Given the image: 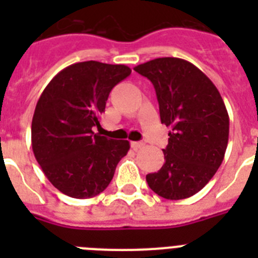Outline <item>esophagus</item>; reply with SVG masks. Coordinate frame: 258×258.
Here are the masks:
<instances>
[{
  "mask_svg": "<svg viewBox=\"0 0 258 258\" xmlns=\"http://www.w3.org/2000/svg\"><path fill=\"white\" fill-rule=\"evenodd\" d=\"M131 146L133 150H140V149H142L143 146H145V143L143 142H131Z\"/></svg>",
  "mask_w": 258,
  "mask_h": 258,
  "instance_id": "esophagus-1",
  "label": "esophagus"
}]
</instances>
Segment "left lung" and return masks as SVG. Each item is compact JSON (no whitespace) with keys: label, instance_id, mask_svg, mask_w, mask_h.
Masks as SVG:
<instances>
[{"label":"left lung","instance_id":"8db88e82","mask_svg":"<svg viewBox=\"0 0 258 258\" xmlns=\"http://www.w3.org/2000/svg\"><path fill=\"white\" fill-rule=\"evenodd\" d=\"M156 92L161 124L170 127L165 163L146 175L159 197L181 200L199 192L222 163L229 141V113L220 92L190 61L157 58L134 67Z\"/></svg>","mask_w":258,"mask_h":258}]
</instances>
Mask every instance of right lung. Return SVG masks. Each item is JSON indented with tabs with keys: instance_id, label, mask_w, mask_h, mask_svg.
<instances>
[{
	"instance_id": "obj_1",
	"label": "right lung",
	"mask_w": 258,
	"mask_h": 258,
	"mask_svg": "<svg viewBox=\"0 0 258 258\" xmlns=\"http://www.w3.org/2000/svg\"><path fill=\"white\" fill-rule=\"evenodd\" d=\"M131 74L124 64L80 61L61 70L44 89L32 118V150L60 192L88 199L113 178L131 145L99 136L93 126H101L113 86Z\"/></svg>"
}]
</instances>
